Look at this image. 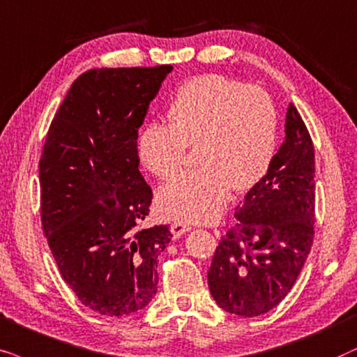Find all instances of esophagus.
<instances>
[{
    "mask_svg": "<svg viewBox=\"0 0 357 357\" xmlns=\"http://www.w3.org/2000/svg\"><path fill=\"white\" fill-rule=\"evenodd\" d=\"M191 230V227L188 225V223H181V222H174L171 223V235H173V238H179V236L186 234V231Z\"/></svg>",
    "mask_w": 357,
    "mask_h": 357,
    "instance_id": "1",
    "label": "esophagus"
}]
</instances>
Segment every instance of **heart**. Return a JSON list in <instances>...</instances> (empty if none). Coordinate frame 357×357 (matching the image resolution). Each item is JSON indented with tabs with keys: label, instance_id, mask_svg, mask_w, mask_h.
Wrapping results in <instances>:
<instances>
[{
	"label": "heart",
	"instance_id": "heart-1",
	"mask_svg": "<svg viewBox=\"0 0 357 357\" xmlns=\"http://www.w3.org/2000/svg\"><path fill=\"white\" fill-rule=\"evenodd\" d=\"M171 123L150 122L139 137L142 165L160 179L181 169L188 146H197V169L160 189L158 212L181 222H211L230 191L256 186L273 163L278 112L263 89L222 75L192 78L176 94Z\"/></svg>",
	"mask_w": 357,
	"mask_h": 357
}]
</instances>
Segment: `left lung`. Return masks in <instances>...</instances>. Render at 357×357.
<instances>
[{
  "label": "left lung",
  "mask_w": 357,
  "mask_h": 357,
  "mask_svg": "<svg viewBox=\"0 0 357 357\" xmlns=\"http://www.w3.org/2000/svg\"><path fill=\"white\" fill-rule=\"evenodd\" d=\"M286 137L268 173L236 207V223L218 241L208 289L218 307L240 317L273 310L305 264L315 223V151L291 102Z\"/></svg>",
  "instance_id": "left-lung-1"
}]
</instances>
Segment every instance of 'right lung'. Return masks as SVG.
<instances>
[{
    "mask_svg": "<svg viewBox=\"0 0 357 357\" xmlns=\"http://www.w3.org/2000/svg\"><path fill=\"white\" fill-rule=\"evenodd\" d=\"M173 66L94 68L71 84L39 163L40 215L55 263L83 305L109 317L156 294L168 225L139 228L151 189L139 171V129Z\"/></svg>",
    "mask_w": 357,
    "mask_h": 357,
    "instance_id": "1",
    "label": "right lung"
}]
</instances>
